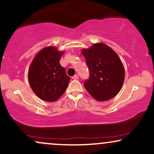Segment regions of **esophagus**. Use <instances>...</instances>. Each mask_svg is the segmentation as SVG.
<instances>
[{"mask_svg": "<svg viewBox=\"0 0 154 154\" xmlns=\"http://www.w3.org/2000/svg\"><path fill=\"white\" fill-rule=\"evenodd\" d=\"M72 79H79V76L77 75L73 76V77H72Z\"/></svg>", "mask_w": 154, "mask_h": 154, "instance_id": "1", "label": "esophagus"}]
</instances>
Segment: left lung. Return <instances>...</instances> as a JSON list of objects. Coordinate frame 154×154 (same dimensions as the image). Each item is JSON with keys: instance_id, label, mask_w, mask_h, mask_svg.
I'll list each match as a JSON object with an SVG mask.
<instances>
[{"instance_id": "obj_1", "label": "left lung", "mask_w": 154, "mask_h": 154, "mask_svg": "<svg viewBox=\"0 0 154 154\" xmlns=\"http://www.w3.org/2000/svg\"><path fill=\"white\" fill-rule=\"evenodd\" d=\"M90 78L84 82L88 93L97 101H107L118 95L123 87L125 68L120 57L112 48L96 43L82 49Z\"/></svg>"}]
</instances>
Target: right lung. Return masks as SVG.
Here are the masks:
<instances>
[{"mask_svg": "<svg viewBox=\"0 0 154 154\" xmlns=\"http://www.w3.org/2000/svg\"><path fill=\"white\" fill-rule=\"evenodd\" d=\"M64 53L54 46L46 47L36 54L31 63L28 72L29 85L42 100L56 101L67 88L70 78L59 63Z\"/></svg>", "mask_w": 154, "mask_h": 154, "instance_id": "right-lung-1", "label": "right lung"}]
</instances>
